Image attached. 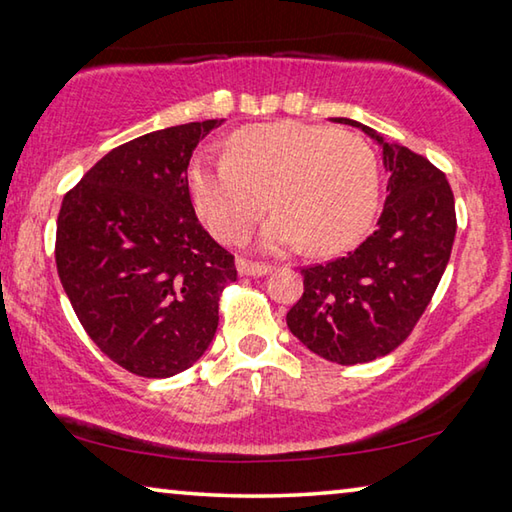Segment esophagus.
<instances>
[{
	"instance_id": "esophagus-1",
	"label": "esophagus",
	"mask_w": 512,
	"mask_h": 512,
	"mask_svg": "<svg viewBox=\"0 0 512 512\" xmlns=\"http://www.w3.org/2000/svg\"><path fill=\"white\" fill-rule=\"evenodd\" d=\"M237 271L241 277H262V275H268L273 271L271 264H255V262H241L237 264Z\"/></svg>"
}]
</instances>
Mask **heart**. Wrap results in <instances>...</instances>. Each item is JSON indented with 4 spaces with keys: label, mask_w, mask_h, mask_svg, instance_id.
<instances>
[{
    "label": "heart",
    "mask_w": 512,
    "mask_h": 512,
    "mask_svg": "<svg viewBox=\"0 0 512 512\" xmlns=\"http://www.w3.org/2000/svg\"><path fill=\"white\" fill-rule=\"evenodd\" d=\"M187 187L212 235L237 244L268 203L275 207L259 232L268 253L305 246L332 255L366 235L379 205V167L357 135L284 119L232 133L225 158L198 153Z\"/></svg>",
    "instance_id": "b5f03b06"
}]
</instances>
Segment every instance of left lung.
<instances>
[{
	"label": "left lung",
	"instance_id": "left-lung-1",
	"mask_svg": "<svg viewBox=\"0 0 512 512\" xmlns=\"http://www.w3.org/2000/svg\"><path fill=\"white\" fill-rule=\"evenodd\" d=\"M381 149L388 173L377 230L345 257L302 268L305 293L289 309L291 334L318 357L354 366L393 352L418 323L443 277L456 235L443 171L348 117Z\"/></svg>",
	"mask_w": 512,
	"mask_h": 512
}]
</instances>
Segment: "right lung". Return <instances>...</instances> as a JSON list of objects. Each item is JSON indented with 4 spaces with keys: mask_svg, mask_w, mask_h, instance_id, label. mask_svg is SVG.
<instances>
[{
    "mask_svg": "<svg viewBox=\"0 0 512 512\" xmlns=\"http://www.w3.org/2000/svg\"><path fill=\"white\" fill-rule=\"evenodd\" d=\"M223 119L192 121L112 149L67 192L56 228L60 284L97 348L140 377L203 357L235 257L196 219L192 153Z\"/></svg>",
    "mask_w": 512,
    "mask_h": 512,
    "instance_id": "right-lung-1",
    "label": "right lung"
}]
</instances>
